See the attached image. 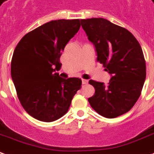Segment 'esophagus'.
<instances>
[{
  "label": "esophagus",
  "mask_w": 154,
  "mask_h": 154,
  "mask_svg": "<svg viewBox=\"0 0 154 154\" xmlns=\"http://www.w3.org/2000/svg\"><path fill=\"white\" fill-rule=\"evenodd\" d=\"M82 82L83 85H86L88 83V80H86V79H82Z\"/></svg>",
  "instance_id": "1"
}]
</instances>
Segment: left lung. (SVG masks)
<instances>
[{
    "label": "left lung",
    "mask_w": 154,
    "mask_h": 154,
    "mask_svg": "<svg viewBox=\"0 0 154 154\" xmlns=\"http://www.w3.org/2000/svg\"><path fill=\"white\" fill-rule=\"evenodd\" d=\"M81 24L111 78L108 85L90 80L95 93L88 101L107 118L130 111L141 94L146 65L141 46L131 32L103 18L81 19Z\"/></svg>",
    "instance_id": "1"
}]
</instances>
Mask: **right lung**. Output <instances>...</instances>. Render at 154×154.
Masks as SVG:
<instances>
[{"label": "right lung", "instance_id": "add662e5", "mask_svg": "<svg viewBox=\"0 0 154 154\" xmlns=\"http://www.w3.org/2000/svg\"><path fill=\"white\" fill-rule=\"evenodd\" d=\"M81 27L79 19L52 20L25 35L11 60V77L23 108L37 120L51 122L68 112L82 87L77 77L59 76L60 58Z\"/></svg>", "mask_w": 154, "mask_h": 154}]
</instances>
